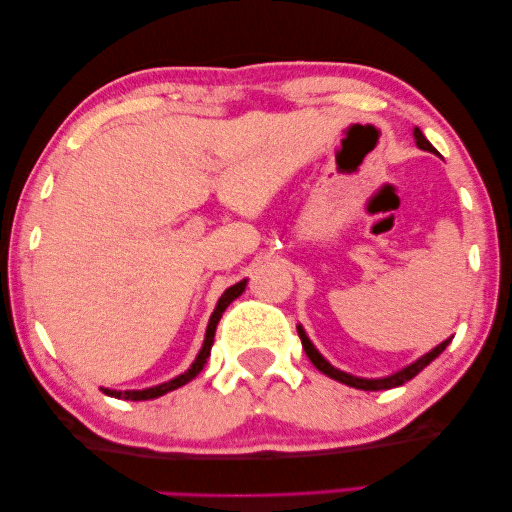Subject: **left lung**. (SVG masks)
Returning a JSON list of instances; mask_svg holds the SVG:
<instances>
[{
  "mask_svg": "<svg viewBox=\"0 0 512 512\" xmlns=\"http://www.w3.org/2000/svg\"><path fill=\"white\" fill-rule=\"evenodd\" d=\"M413 138H416V145H418L420 149H424V151H431V154H438L436 147H433V145L429 143V140L424 138V134L420 132L418 127L413 129ZM297 332H299V339H301L303 350H306V354H308V358L312 361V365L317 367L319 372H323L325 376H330V378H334V380H339V383H343V385H350V387H356V389H365V391L391 389V387H398V385H402V383H407V380H411L413 376L420 374L422 369L427 367V365L433 361V358H438L444 350H447V345L451 343V339L442 341L438 347H433L431 352H427V354H424L422 358H418L416 363L407 365L405 369H400V372L391 374V376H387V378H358V376H352V374H345V372H341V369H336V367H332L328 361H325V358L317 352V347H314V345L310 343L308 334H306V330L301 328V325H297Z\"/></svg>",
  "mask_w": 512,
  "mask_h": 512,
  "instance_id": "1",
  "label": "left lung"
}]
</instances>
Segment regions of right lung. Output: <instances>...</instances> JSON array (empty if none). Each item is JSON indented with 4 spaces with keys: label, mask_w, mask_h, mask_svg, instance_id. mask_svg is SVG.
<instances>
[{
    "label": "right lung",
    "mask_w": 512,
    "mask_h": 512,
    "mask_svg": "<svg viewBox=\"0 0 512 512\" xmlns=\"http://www.w3.org/2000/svg\"><path fill=\"white\" fill-rule=\"evenodd\" d=\"M244 288H246V279H242V281H239V284H235V286L224 290V295L220 297V301H217V306H215V310H213V314H211V319H209V328H206V336H204L202 350H200L198 358H195V361H193V365L187 369V372L176 376L173 380H169V383H162V385L149 387V389H129V391L103 389L105 394L112 396V398H121V400H151V398L165 396V394H169V391L178 389V387H182V385H187L189 380H193L195 376H198V374L202 372L204 365H206V358L211 356V347H213V339H215V328H217V323H220V319H222V312H224L228 306H231V303H233L239 295H242Z\"/></svg>",
    "instance_id": "obj_1"
}]
</instances>
